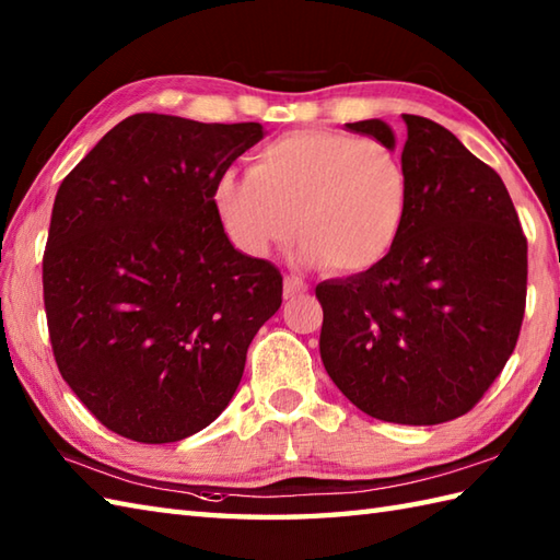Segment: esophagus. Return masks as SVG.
<instances>
[{
  "mask_svg": "<svg viewBox=\"0 0 560 560\" xmlns=\"http://www.w3.org/2000/svg\"><path fill=\"white\" fill-rule=\"evenodd\" d=\"M303 293H307V283L301 277H295V273H289V277L283 279V299L293 301V299H299V295H303Z\"/></svg>",
  "mask_w": 560,
  "mask_h": 560,
  "instance_id": "obj_1",
  "label": "esophagus"
}]
</instances>
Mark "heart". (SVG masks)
<instances>
[{
	"label": "heart",
	"mask_w": 560,
	"mask_h": 560,
	"mask_svg": "<svg viewBox=\"0 0 560 560\" xmlns=\"http://www.w3.org/2000/svg\"><path fill=\"white\" fill-rule=\"evenodd\" d=\"M213 209L231 243L267 257L303 237L301 257L339 273H363L397 247L411 211L401 153L337 129H295L249 159V173L213 183Z\"/></svg>",
	"instance_id": "1"
}]
</instances>
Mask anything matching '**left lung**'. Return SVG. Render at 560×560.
<instances>
[{"label":"left lung","instance_id":"left-lung-1","mask_svg":"<svg viewBox=\"0 0 560 560\" xmlns=\"http://www.w3.org/2000/svg\"><path fill=\"white\" fill-rule=\"evenodd\" d=\"M401 117L407 225L377 267L317 283L319 355L331 383L368 416L435 425L474 409L515 351L527 237L491 165L443 125ZM347 129L395 149L383 120Z\"/></svg>","mask_w":560,"mask_h":560}]
</instances>
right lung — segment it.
I'll use <instances>...</instances> for the list:
<instances>
[{"label":"right lung","mask_w":560,"mask_h":560,"mask_svg":"<svg viewBox=\"0 0 560 560\" xmlns=\"http://www.w3.org/2000/svg\"><path fill=\"white\" fill-rule=\"evenodd\" d=\"M265 137L137 113L57 189L43 299L65 383L113 433L175 443L229 407L283 277L235 249L213 183Z\"/></svg>","instance_id":"add662e5"}]
</instances>
